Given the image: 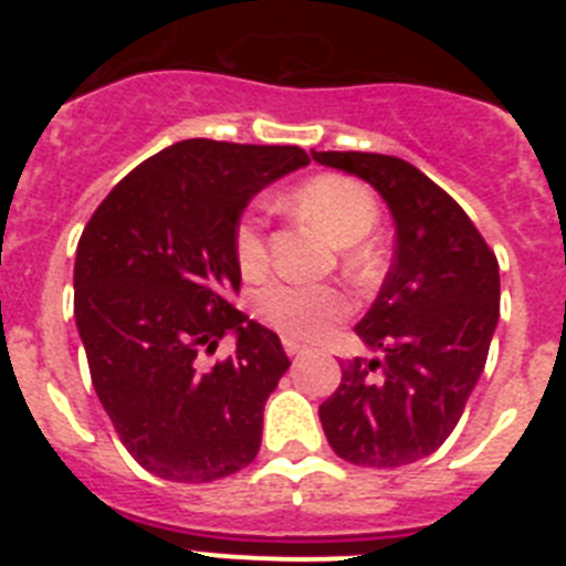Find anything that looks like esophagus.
<instances>
[{
    "instance_id": "34e87169",
    "label": "esophagus",
    "mask_w": 566,
    "mask_h": 566,
    "mask_svg": "<svg viewBox=\"0 0 566 566\" xmlns=\"http://www.w3.org/2000/svg\"><path fill=\"white\" fill-rule=\"evenodd\" d=\"M283 348H286L289 357H294V354L303 352V345H300L297 339H292V337H283Z\"/></svg>"
}]
</instances>
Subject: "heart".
I'll use <instances>...</instances> for the list:
<instances>
[{"label": "heart", "instance_id": "b5f03b06", "mask_svg": "<svg viewBox=\"0 0 566 566\" xmlns=\"http://www.w3.org/2000/svg\"><path fill=\"white\" fill-rule=\"evenodd\" d=\"M292 201L308 221L317 223L334 243L345 247L343 263L357 277L377 269V252L365 240L379 223V203L371 189L345 175H314L292 192ZM234 263L247 277H260L269 266V240L263 209L252 207L240 214L232 232ZM254 314L269 328L292 339H319L348 314L343 289L326 283H289L272 280L252 297Z\"/></svg>", "mask_w": 566, "mask_h": 566}]
</instances>
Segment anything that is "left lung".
Instances as JSON below:
<instances>
[{
	"label": "left lung",
	"instance_id": "left-lung-1",
	"mask_svg": "<svg viewBox=\"0 0 566 566\" xmlns=\"http://www.w3.org/2000/svg\"><path fill=\"white\" fill-rule=\"evenodd\" d=\"M385 198L397 252L354 332L385 359L339 363L319 422L339 459L402 468L451 437L499 323V260L462 207L413 164L377 153H312Z\"/></svg>",
	"mask_w": 566,
	"mask_h": 566
}]
</instances>
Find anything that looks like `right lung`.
<instances>
[{"label":"right lung","mask_w":566,"mask_h":566,"mask_svg":"<svg viewBox=\"0 0 566 566\" xmlns=\"http://www.w3.org/2000/svg\"><path fill=\"white\" fill-rule=\"evenodd\" d=\"M306 164L300 147L178 142L124 175L78 238L73 314L93 388L155 476L203 484L258 457L263 405L292 363L234 308L232 232L260 189ZM227 333L233 357L203 369L197 354Z\"/></svg>","instance_id":"1"}]
</instances>
